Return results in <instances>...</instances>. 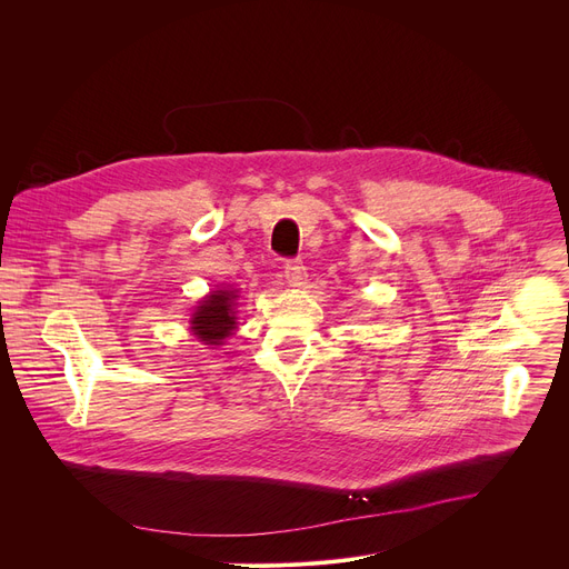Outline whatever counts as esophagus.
<instances>
[{
  "mask_svg": "<svg viewBox=\"0 0 569 569\" xmlns=\"http://www.w3.org/2000/svg\"><path fill=\"white\" fill-rule=\"evenodd\" d=\"M283 277L290 286L300 288L307 283V267L300 260H286L283 264Z\"/></svg>",
  "mask_w": 569,
  "mask_h": 569,
  "instance_id": "obj_1",
  "label": "esophagus"
}]
</instances>
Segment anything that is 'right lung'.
Listing matches in <instances>:
<instances>
[{
  "label": "right lung",
  "mask_w": 569,
  "mask_h": 569,
  "mask_svg": "<svg viewBox=\"0 0 569 569\" xmlns=\"http://www.w3.org/2000/svg\"><path fill=\"white\" fill-rule=\"evenodd\" d=\"M237 288L212 290L191 313L189 330L204 346H223V339L237 330Z\"/></svg>",
  "instance_id": "right-lung-1"
}]
</instances>
